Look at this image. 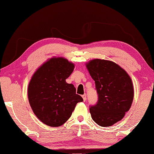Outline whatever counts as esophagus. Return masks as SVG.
Returning a JSON list of instances; mask_svg holds the SVG:
<instances>
[{
    "mask_svg": "<svg viewBox=\"0 0 154 154\" xmlns=\"http://www.w3.org/2000/svg\"><path fill=\"white\" fill-rule=\"evenodd\" d=\"M82 99H83V101H85L86 99H87V95H86V94H84L83 95H82Z\"/></svg>",
    "mask_w": 154,
    "mask_h": 154,
    "instance_id": "34e87169",
    "label": "esophagus"
}]
</instances>
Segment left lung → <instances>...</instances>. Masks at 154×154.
Instances as JSON below:
<instances>
[{
    "label": "left lung",
    "mask_w": 154,
    "mask_h": 154,
    "mask_svg": "<svg viewBox=\"0 0 154 154\" xmlns=\"http://www.w3.org/2000/svg\"><path fill=\"white\" fill-rule=\"evenodd\" d=\"M95 82L97 103L90 106L92 119L101 126H110L123 119L134 97L133 82L125 70L115 62L94 59L86 64Z\"/></svg>",
    "instance_id": "left-lung-1"
}]
</instances>
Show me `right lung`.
<instances>
[{"instance_id": "obj_1", "label": "right lung", "mask_w": 154, "mask_h": 154, "mask_svg": "<svg viewBox=\"0 0 154 154\" xmlns=\"http://www.w3.org/2000/svg\"><path fill=\"white\" fill-rule=\"evenodd\" d=\"M74 64L64 57L48 59L34 73L28 88V101L33 112L47 126L64 124L79 102L83 101L75 88L66 79L74 69Z\"/></svg>"}]
</instances>
